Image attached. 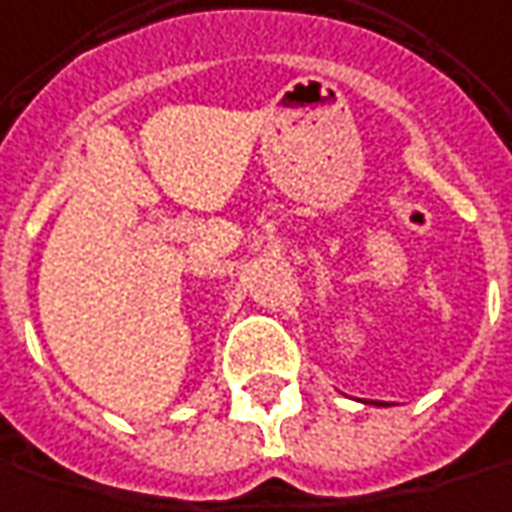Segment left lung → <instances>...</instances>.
<instances>
[{"instance_id":"1","label":"left lung","mask_w":512,"mask_h":512,"mask_svg":"<svg viewBox=\"0 0 512 512\" xmlns=\"http://www.w3.org/2000/svg\"><path fill=\"white\" fill-rule=\"evenodd\" d=\"M371 405H379V408H382V402H371Z\"/></svg>"}]
</instances>
